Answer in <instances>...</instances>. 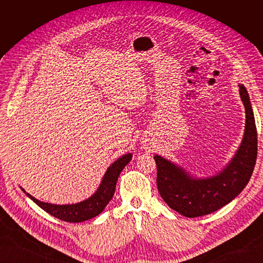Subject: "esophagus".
<instances>
[{"instance_id": "obj_1", "label": "esophagus", "mask_w": 263, "mask_h": 263, "mask_svg": "<svg viewBox=\"0 0 263 263\" xmlns=\"http://www.w3.org/2000/svg\"><path fill=\"white\" fill-rule=\"evenodd\" d=\"M144 146H145V147H147V146H148V142H147L146 140H144Z\"/></svg>"}]
</instances>
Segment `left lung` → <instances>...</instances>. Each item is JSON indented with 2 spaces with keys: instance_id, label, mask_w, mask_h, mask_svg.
I'll return each mask as SVG.
<instances>
[{
  "instance_id": "1",
  "label": "left lung",
  "mask_w": 263,
  "mask_h": 263,
  "mask_svg": "<svg viewBox=\"0 0 263 263\" xmlns=\"http://www.w3.org/2000/svg\"><path fill=\"white\" fill-rule=\"evenodd\" d=\"M246 109V129L241 145L225 170L209 179L195 180L182 169L155 156L157 186L163 201L185 217H198L221 209L239 194L249 182L257 161L258 134L249 95L240 85Z\"/></svg>"
}]
</instances>
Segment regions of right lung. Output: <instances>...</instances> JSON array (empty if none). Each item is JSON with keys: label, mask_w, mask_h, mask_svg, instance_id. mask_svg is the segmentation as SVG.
<instances>
[{"label": "right lung", "mask_w": 263, "mask_h": 263, "mask_svg": "<svg viewBox=\"0 0 263 263\" xmlns=\"http://www.w3.org/2000/svg\"><path fill=\"white\" fill-rule=\"evenodd\" d=\"M132 160V155H125L119 158L107 169L104 178L101 183V186L93 196L84 202L73 205H52L36 200L35 197L26 193L39 208H42L48 214L52 215L55 218L68 222H81L91 219L103 212L108 202L112 200L115 193L116 182L119 173L123 171L125 165ZM24 191V190H23Z\"/></svg>", "instance_id": "add662e5"}]
</instances>
